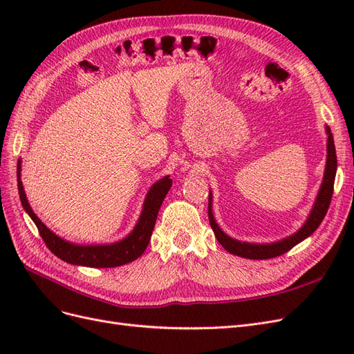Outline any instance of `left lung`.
<instances>
[{
	"label": "left lung",
	"mask_w": 354,
	"mask_h": 354,
	"mask_svg": "<svg viewBox=\"0 0 354 354\" xmlns=\"http://www.w3.org/2000/svg\"><path fill=\"white\" fill-rule=\"evenodd\" d=\"M326 133H328V159H326V168H325V177L322 181V186H320L319 195L315 202V207H313L312 212H310V216H308L307 221L304 223V226L297 233H294L292 236L282 239L279 242L266 243V245L264 243L239 242L236 239H232L217 226L216 220H214L212 211H211V196H209V203H208L209 224L214 230V234H216L217 241L220 242V245L224 250L233 255L243 257V259H250V260L273 259V257L282 255L291 248H294L297 243L308 238L310 234H312L319 227V224L322 223V220L325 218L326 212H328L332 194H334V181H335V174H337L335 145H334V137H332L329 127H326Z\"/></svg>",
	"instance_id": "left-lung-1"
}]
</instances>
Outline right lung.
Returning <instances> with one entry per match:
<instances>
[{"label": "right lung", "instance_id": "1", "mask_svg": "<svg viewBox=\"0 0 354 354\" xmlns=\"http://www.w3.org/2000/svg\"><path fill=\"white\" fill-rule=\"evenodd\" d=\"M171 185H173V180L167 176L156 181L151 187L145 199L143 211L140 218H138L137 226L125 239L111 245L84 246L69 243L60 239L57 234H55L50 229H47V226H44V223H41V220L35 216L28 203L24 185L22 181H20V164L17 167V187L20 202H22V205L29 214V217L34 220L42 241L47 245V248L63 261L77 266L97 267V269H100V267L102 269H106V267H118L127 263H131L145 252L152 236L158 211L160 205H162V201L165 199L168 190L171 189Z\"/></svg>", "mask_w": 354, "mask_h": 354}]
</instances>
